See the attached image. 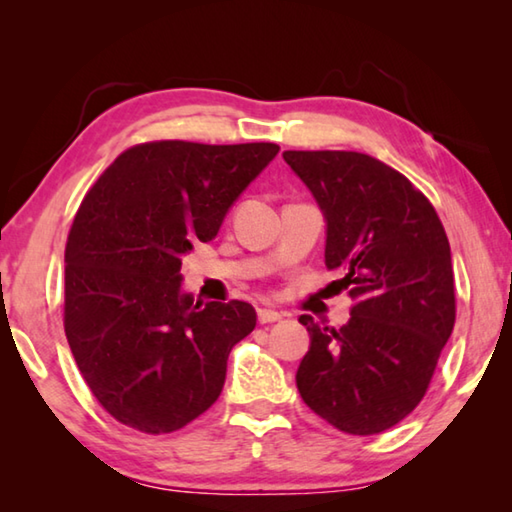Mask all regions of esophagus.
Returning a JSON list of instances; mask_svg holds the SVG:
<instances>
[{
  "mask_svg": "<svg viewBox=\"0 0 512 512\" xmlns=\"http://www.w3.org/2000/svg\"><path fill=\"white\" fill-rule=\"evenodd\" d=\"M257 320L262 325L277 323V320H282V314H277V311H273V309H257Z\"/></svg>",
  "mask_w": 512,
  "mask_h": 512,
  "instance_id": "1",
  "label": "esophagus"
}]
</instances>
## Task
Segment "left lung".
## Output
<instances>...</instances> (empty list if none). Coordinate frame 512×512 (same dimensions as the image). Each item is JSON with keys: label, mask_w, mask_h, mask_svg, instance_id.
<instances>
[{"label": "left lung", "mask_w": 512, "mask_h": 512, "mask_svg": "<svg viewBox=\"0 0 512 512\" xmlns=\"http://www.w3.org/2000/svg\"><path fill=\"white\" fill-rule=\"evenodd\" d=\"M325 214V266L354 305L339 329L300 316L311 336L296 384L311 411L352 436L404 420L427 393L454 329L449 241L411 180L357 151H284Z\"/></svg>", "instance_id": "1"}]
</instances>
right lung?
Listing matches in <instances>:
<instances>
[{
    "mask_svg": "<svg viewBox=\"0 0 512 512\" xmlns=\"http://www.w3.org/2000/svg\"><path fill=\"white\" fill-rule=\"evenodd\" d=\"M280 146L146 142L85 194L65 246V336L85 384L117 422L183 429L219 400L228 354L253 332L244 300L194 302L180 266L210 241Z\"/></svg>",
    "mask_w": 512,
    "mask_h": 512,
    "instance_id": "right-lung-1",
    "label": "right lung"
}]
</instances>
